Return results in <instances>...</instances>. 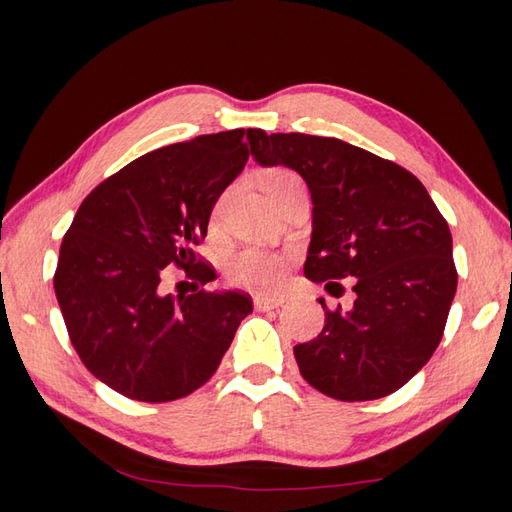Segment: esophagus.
<instances>
[{
	"mask_svg": "<svg viewBox=\"0 0 512 512\" xmlns=\"http://www.w3.org/2000/svg\"><path fill=\"white\" fill-rule=\"evenodd\" d=\"M253 301H255V308H259V310H275L286 299L284 297H277V295H255Z\"/></svg>",
	"mask_w": 512,
	"mask_h": 512,
	"instance_id": "1",
	"label": "esophagus"
}]
</instances>
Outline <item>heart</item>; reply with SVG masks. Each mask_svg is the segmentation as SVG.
Here are the masks:
<instances>
[{"label": "heart", "mask_w": 512, "mask_h": 512, "mask_svg": "<svg viewBox=\"0 0 512 512\" xmlns=\"http://www.w3.org/2000/svg\"><path fill=\"white\" fill-rule=\"evenodd\" d=\"M268 198L275 204L290 191L301 189L303 180L286 167L270 169L264 180ZM288 273V257L264 248H239L226 257L224 277L228 284L248 290H275L284 284Z\"/></svg>", "instance_id": "heart-1"}]
</instances>
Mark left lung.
<instances>
[{
	"mask_svg": "<svg viewBox=\"0 0 512 512\" xmlns=\"http://www.w3.org/2000/svg\"><path fill=\"white\" fill-rule=\"evenodd\" d=\"M259 165H284L312 195L303 273L334 297L354 279V306L325 310L317 339L295 345L301 376L321 394L376 400L416 376L444 334L458 288L449 224L411 171L339 138L248 129Z\"/></svg>",
	"mask_w": 512,
	"mask_h": 512,
	"instance_id": "1",
	"label": "left lung"
}]
</instances>
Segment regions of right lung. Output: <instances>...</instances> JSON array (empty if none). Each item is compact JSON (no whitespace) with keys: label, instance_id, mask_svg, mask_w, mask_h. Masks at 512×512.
<instances>
[{"label":"right lung","instance_id":"add662e5","mask_svg":"<svg viewBox=\"0 0 512 512\" xmlns=\"http://www.w3.org/2000/svg\"><path fill=\"white\" fill-rule=\"evenodd\" d=\"M248 132L204 134L160 147L103 180L63 235L54 292L76 354L118 394L169 402L202 387L253 312L244 292L165 296L173 263L215 279L195 255L213 204L242 173Z\"/></svg>","mask_w":512,"mask_h":512}]
</instances>
